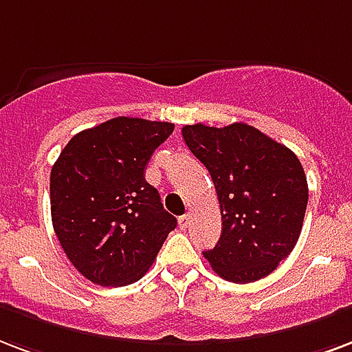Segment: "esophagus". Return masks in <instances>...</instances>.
<instances>
[{
	"label": "esophagus",
	"mask_w": 352,
	"mask_h": 352,
	"mask_svg": "<svg viewBox=\"0 0 352 352\" xmlns=\"http://www.w3.org/2000/svg\"><path fill=\"white\" fill-rule=\"evenodd\" d=\"M190 214H184V216H181V218H179V227H181L182 230H186L188 227H190Z\"/></svg>",
	"instance_id": "esophagus-1"
}]
</instances>
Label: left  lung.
I'll list each match as a JSON object with an SVG mask.
<instances>
[{
    "instance_id": "1",
    "label": "left lung",
    "mask_w": 352,
    "mask_h": 352,
    "mask_svg": "<svg viewBox=\"0 0 352 352\" xmlns=\"http://www.w3.org/2000/svg\"><path fill=\"white\" fill-rule=\"evenodd\" d=\"M182 138L210 173L221 210V236L205 258L230 283L267 277L301 234L308 184L299 158L248 123L184 125Z\"/></svg>"
}]
</instances>
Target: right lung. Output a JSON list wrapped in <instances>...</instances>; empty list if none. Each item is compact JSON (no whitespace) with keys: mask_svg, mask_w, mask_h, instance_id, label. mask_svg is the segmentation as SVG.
Wrapping results in <instances>:
<instances>
[{"mask_svg":"<svg viewBox=\"0 0 352 352\" xmlns=\"http://www.w3.org/2000/svg\"><path fill=\"white\" fill-rule=\"evenodd\" d=\"M173 123L112 118L80 131L51 168V221L75 270L99 286L146 275L177 219L146 181Z\"/></svg>","mask_w":352,"mask_h":352,"instance_id":"add662e5","label":"right lung"}]
</instances>
